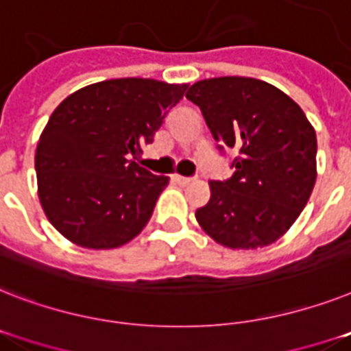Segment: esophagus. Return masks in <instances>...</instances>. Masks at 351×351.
I'll return each instance as SVG.
<instances>
[{
  "mask_svg": "<svg viewBox=\"0 0 351 351\" xmlns=\"http://www.w3.org/2000/svg\"><path fill=\"white\" fill-rule=\"evenodd\" d=\"M173 180H175L176 184H180V185H187V184H189V182H193V178H189V176L175 175V176H173Z\"/></svg>",
  "mask_w": 351,
  "mask_h": 351,
  "instance_id": "esophagus-1",
  "label": "esophagus"
}]
</instances>
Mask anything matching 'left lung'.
<instances>
[{"mask_svg": "<svg viewBox=\"0 0 351 351\" xmlns=\"http://www.w3.org/2000/svg\"><path fill=\"white\" fill-rule=\"evenodd\" d=\"M185 97L202 110L218 147L238 151L234 175L209 182L210 200L196 210V221L227 249L274 243L314 189V126L287 93L252 77L204 79Z\"/></svg>", "mask_w": 351, "mask_h": 351, "instance_id": "8db88e82", "label": "left lung"}]
</instances>
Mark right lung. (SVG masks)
<instances>
[{
	"mask_svg": "<svg viewBox=\"0 0 351 351\" xmlns=\"http://www.w3.org/2000/svg\"><path fill=\"white\" fill-rule=\"evenodd\" d=\"M187 86L110 79L77 90L53 110L37 142V195L66 240L99 250L141 234L169 176L153 175L133 158Z\"/></svg>",
	"mask_w": 351,
	"mask_h": 351,
	"instance_id": "obj_1",
	"label": "right lung"
}]
</instances>
